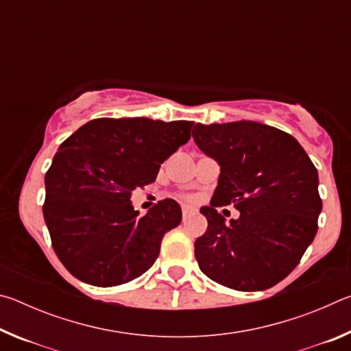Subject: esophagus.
I'll return each instance as SVG.
<instances>
[{
  "label": "esophagus",
  "mask_w": 351,
  "mask_h": 351,
  "mask_svg": "<svg viewBox=\"0 0 351 351\" xmlns=\"http://www.w3.org/2000/svg\"><path fill=\"white\" fill-rule=\"evenodd\" d=\"M193 212H197V209H195L193 206H187V204L182 206V217H184V218L189 217V215H192Z\"/></svg>",
  "instance_id": "esophagus-1"
}]
</instances>
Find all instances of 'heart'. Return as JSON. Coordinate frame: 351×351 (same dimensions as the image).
Listing matches in <instances>:
<instances>
[{"instance_id":"heart-1","label":"heart","mask_w":351,"mask_h":351,"mask_svg":"<svg viewBox=\"0 0 351 351\" xmlns=\"http://www.w3.org/2000/svg\"><path fill=\"white\" fill-rule=\"evenodd\" d=\"M189 198H190V197H189Z\"/></svg>"}]
</instances>
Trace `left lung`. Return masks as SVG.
I'll use <instances>...</instances> for the list:
<instances>
[{"label": "left lung", "instance_id": "8db88e82", "mask_svg": "<svg viewBox=\"0 0 351 351\" xmlns=\"http://www.w3.org/2000/svg\"><path fill=\"white\" fill-rule=\"evenodd\" d=\"M193 141L221 169L207 230L195 241L199 269L223 287L261 291L293 271L317 232L322 210L317 170L302 145L282 130L252 121L197 123ZM234 204L241 217L216 212Z\"/></svg>", "mask_w": 351, "mask_h": 351}]
</instances>
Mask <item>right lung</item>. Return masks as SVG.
<instances>
[{
	"label": "right lung",
	"mask_w": 351,
	"mask_h": 351,
	"mask_svg": "<svg viewBox=\"0 0 351 351\" xmlns=\"http://www.w3.org/2000/svg\"><path fill=\"white\" fill-rule=\"evenodd\" d=\"M192 127L190 121L94 119L58 147L45 176L43 215L71 274L94 287H116L154 263L162 237L181 223V207L165 198L141 217L130 198L156 180Z\"/></svg>",
	"instance_id": "obj_1"
}]
</instances>
